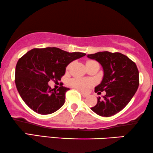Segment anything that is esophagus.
<instances>
[{
  "label": "esophagus",
  "mask_w": 153,
  "mask_h": 153,
  "mask_svg": "<svg viewBox=\"0 0 153 153\" xmlns=\"http://www.w3.org/2000/svg\"><path fill=\"white\" fill-rule=\"evenodd\" d=\"M81 96L84 97V98H86V97L88 96V95L85 94H84V93H81Z\"/></svg>",
  "instance_id": "obj_1"
}]
</instances>
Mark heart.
<instances>
[{
	"instance_id": "1",
	"label": "heart",
	"mask_w": 153,
	"mask_h": 153,
	"mask_svg": "<svg viewBox=\"0 0 153 153\" xmlns=\"http://www.w3.org/2000/svg\"><path fill=\"white\" fill-rule=\"evenodd\" d=\"M88 62H92V61H88ZM69 67L70 66L67 67V69H69ZM69 84L76 89L85 92V91H88L89 88L94 86V82L91 79H88L74 78L69 80Z\"/></svg>"
}]
</instances>
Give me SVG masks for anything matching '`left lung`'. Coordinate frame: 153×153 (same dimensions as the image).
I'll list each match as a JSON object with an SVG mask.
<instances>
[{
    "label": "left lung",
    "instance_id": "1",
    "mask_svg": "<svg viewBox=\"0 0 153 153\" xmlns=\"http://www.w3.org/2000/svg\"><path fill=\"white\" fill-rule=\"evenodd\" d=\"M87 57L98 61L104 72L95 92H106L102 99L98 98L97 104L91 109L102 117L114 115L127 105L138 88L139 73L136 65L120 53L103 51Z\"/></svg>",
    "mask_w": 153,
    "mask_h": 153
}]
</instances>
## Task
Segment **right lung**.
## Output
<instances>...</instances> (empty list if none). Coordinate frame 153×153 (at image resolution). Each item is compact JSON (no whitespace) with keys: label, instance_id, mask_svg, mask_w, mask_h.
<instances>
[{"label":"right lung","instance_id":"right-lung-1","mask_svg":"<svg viewBox=\"0 0 153 153\" xmlns=\"http://www.w3.org/2000/svg\"><path fill=\"white\" fill-rule=\"evenodd\" d=\"M85 53H69L58 48H33L19 59L15 68V81L21 98L29 108L40 114H49L65 103L69 88L57 90L49 86V81L60 80L66 67Z\"/></svg>","mask_w":153,"mask_h":153}]
</instances>
